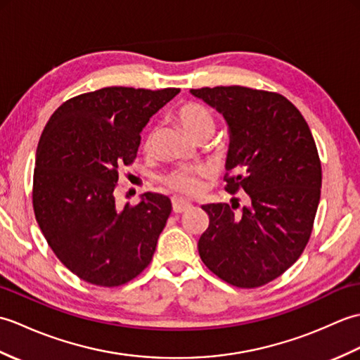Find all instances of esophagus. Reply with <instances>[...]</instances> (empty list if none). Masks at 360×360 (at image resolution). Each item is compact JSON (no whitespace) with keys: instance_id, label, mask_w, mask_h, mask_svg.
I'll return each mask as SVG.
<instances>
[{"instance_id":"obj_1","label":"esophagus","mask_w":360,"mask_h":360,"mask_svg":"<svg viewBox=\"0 0 360 360\" xmlns=\"http://www.w3.org/2000/svg\"><path fill=\"white\" fill-rule=\"evenodd\" d=\"M172 205H173V212L174 213H182L188 210L192 207V202H188L184 198H179V196H173L172 198Z\"/></svg>"}]
</instances>
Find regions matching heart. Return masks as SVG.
I'll return each mask as SVG.
<instances>
[{"mask_svg": "<svg viewBox=\"0 0 360 360\" xmlns=\"http://www.w3.org/2000/svg\"><path fill=\"white\" fill-rule=\"evenodd\" d=\"M176 117H178L179 124L186 131L196 139L200 136H212L215 131V119H213V114L204 108L202 105L198 103H187L181 106L176 112ZM153 139H155V129L148 131L143 139V148L150 150L153 145ZM202 174L201 170H195V168H176L170 174L165 178V182L172 188L178 190L181 193H196L201 187L200 176Z\"/></svg>", "mask_w": 360, "mask_h": 360, "instance_id": "heart-1", "label": "heart"}]
</instances>
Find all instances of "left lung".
<instances>
[{"mask_svg":"<svg viewBox=\"0 0 360 360\" xmlns=\"http://www.w3.org/2000/svg\"><path fill=\"white\" fill-rule=\"evenodd\" d=\"M229 128L226 190L243 188L249 205L205 204L209 227L198 250L221 280L258 288L289 269L312 232L322 165L311 129L286 97L246 86L190 89Z\"/></svg>","mask_w":360,"mask_h":360,"instance_id":"left-lung-1","label":"left lung"}]
</instances>
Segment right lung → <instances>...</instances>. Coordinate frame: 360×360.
Masks as SVG:
<instances>
[{
  "mask_svg": "<svg viewBox=\"0 0 360 360\" xmlns=\"http://www.w3.org/2000/svg\"><path fill=\"white\" fill-rule=\"evenodd\" d=\"M176 94L178 88H102L58 106L43 129L34 170L37 223L60 262L91 285H124L155 254L170 198L147 192L134 207L119 209L114 188L150 117Z\"/></svg>",
  "mask_w": 360,
  "mask_h": 360,
  "instance_id": "right-lung-1",
  "label": "right lung"
}]
</instances>
